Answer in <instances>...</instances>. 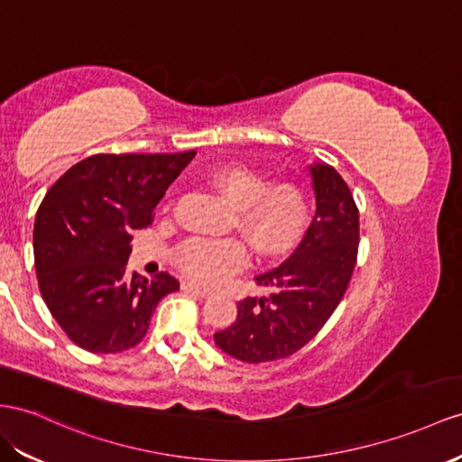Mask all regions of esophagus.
<instances>
[{
  "label": "esophagus",
  "instance_id": "1",
  "mask_svg": "<svg viewBox=\"0 0 462 462\" xmlns=\"http://www.w3.org/2000/svg\"><path fill=\"white\" fill-rule=\"evenodd\" d=\"M181 289H183V291H187V292H193L195 297H199V299H207V297H210V294H212V291H210V289L199 287V285H195V282H191V281H185L183 285H181Z\"/></svg>",
  "mask_w": 462,
  "mask_h": 462
}]
</instances>
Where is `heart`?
<instances>
[{
    "label": "heart",
    "mask_w": 462,
    "mask_h": 462,
    "mask_svg": "<svg viewBox=\"0 0 462 462\" xmlns=\"http://www.w3.org/2000/svg\"><path fill=\"white\" fill-rule=\"evenodd\" d=\"M215 191L236 208V226L257 255L277 257L299 238L304 222V199L297 187L269 185L263 175L245 165H220L208 175ZM245 263L238 240H195L181 247L180 267L212 285Z\"/></svg>",
    "instance_id": "obj_1"
}]
</instances>
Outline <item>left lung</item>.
Instances as JSON below:
<instances>
[{"instance_id":"obj_1","label":"left lung","mask_w":462,"mask_h":462,"mask_svg":"<svg viewBox=\"0 0 462 462\" xmlns=\"http://www.w3.org/2000/svg\"><path fill=\"white\" fill-rule=\"evenodd\" d=\"M316 212L297 250L279 267L255 275L267 297L238 302V318L215 334L230 357L265 363L289 357L318 334L344 297L357 259L359 212L332 165H309Z\"/></svg>"}]
</instances>
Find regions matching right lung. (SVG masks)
<instances>
[{
    "label": "right lung",
    "instance_id": "obj_1",
    "mask_svg": "<svg viewBox=\"0 0 462 462\" xmlns=\"http://www.w3.org/2000/svg\"><path fill=\"white\" fill-rule=\"evenodd\" d=\"M195 153H96L42 199L32 230L41 294L81 349L134 347L158 302L180 289L170 273L128 275L126 262L133 232L148 226L165 189Z\"/></svg>",
    "mask_w": 462,
    "mask_h": 462
}]
</instances>
